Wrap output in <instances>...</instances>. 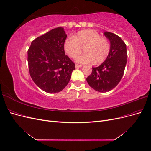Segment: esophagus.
<instances>
[{"mask_svg": "<svg viewBox=\"0 0 151 151\" xmlns=\"http://www.w3.org/2000/svg\"><path fill=\"white\" fill-rule=\"evenodd\" d=\"M82 65H79V64H76V68H79V67H81Z\"/></svg>", "mask_w": 151, "mask_h": 151, "instance_id": "34e87169", "label": "esophagus"}]
</instances>
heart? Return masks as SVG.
I'll list each match as a JSON object with an SVG mask.
<instances>
[{
    "mask_svg": "<svg viewBox=\"0 0 151 151\" xmlns=\"http://www.w3.org/2000/svg\"><path fill=\"white\" fill-rule=\"evenodd\" d=\"M83 48L85 53L77 58V62L80 63H102L107 59L111 50L108 40L93 29L81 31L74 35V38L69 36L64 42L65 53L73 58L79 55Z\"/></svg>",
    "mask_w": 151,
    "mask_h": 151,
    "instance_id": "heart-1",
    "label": "heart"
}]
</instances>
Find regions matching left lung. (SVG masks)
Instances as JSON below:
<instances>
[{"label":"left lung","instance_id":"left-lung-1","mask_svg":"<svg viewBox=\"0 0 151 151\" xmlns=\"http://www.w3.org/2000/svg\"><path fill=\"white\" fill-rule=\"evenodd\" d=\"M104 35L110 41V53L101 65L92 67V73L86 79L91 88L100 93L109 91L120 83L127 59L126 44L120 36L108 31Z\"/></svg>","mask_w":151,"mask_h":151}]
</instances>
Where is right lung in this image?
Returning <instances> with one entry per match:
<instances>
[{
	"label": "right lung",
	"instance_id": "add662e5",
	"mask_svg": "<svg viewBox=\"0 0 151 151\" xmlns=\"http://www.w3.org/2000/svg\"><path fill=\"white\" fill-rule=\"evenodd\" d=\"M66 38L63 28H54L32 41L28 50L30 76L45 92L56 93L63 90L76 68L75 63L65 55Z\"/></svg>",
	"mask_w": 151,
	"mask_h": 151
}]
</instances>
